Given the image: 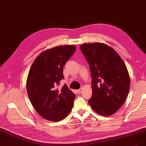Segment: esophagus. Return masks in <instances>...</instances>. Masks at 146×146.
I'll use <instances>...</instances> for the list:
<instances>
[{"instance_id": "esophagus-1", "label": "esophagus", "mask_w": 146, "mask_h": 146, "mask_svg": "<svg viewBox=\"0 0 146 146\" xmlns=\"http://www.w3.org/2000/svg\"><path fill=\"white\" fill-rule=\"evenodd\" d=\"M82 88H79V90H78V93L79 94H80V93H82Z\"/></svg>"}]
</instances>
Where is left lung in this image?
<instances>
[{
    "mask_svg": "<svg viewBox=\"0 0 146 146\" xmlns=\"http://www.w3.org/2000/svg\"><path fill=\"white\" fill-rule=\"evenodd\" d=\"M89 64L93 94L88 103L98 114L108 116L123 105L130 88L127 69L118 53L104 43L80 46Z\"/></svg>",
    "mask_w": 146,
    "mask_h": 146,
    "instance_id": "obj_1",
    "label": "left lung"
}]
</instances>
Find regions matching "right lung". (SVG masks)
<instances>
[{
    "mask_svg": "<svg viewBox=\"0 0 146 146\" xmlns=\"http://www.w3.org/2000/svg\"><path fill=\"white\" fill-rule=\"evenodd\" d=\"M75 50L74 46L50 48L42 52L31 67L27 91L36 111L46 120L60 121L72 109L76 95L66 84L61 89L57 86L64 79V66Z\"/></svg>",
    "mask_w": 146,
    "mask_h": 146,
    "instance_id": "add662e5",
    "label": "right lung"
}]
</instances>
